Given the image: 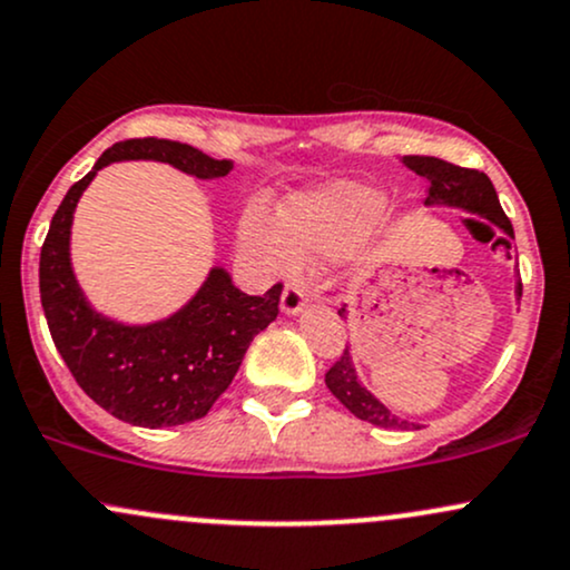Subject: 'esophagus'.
<instances>
[{"label": "esophagus", "instance_id": "34e87169", "mask_svg": "<svg viewBox=\"0 0 570 570\" xmlns=\"http://www.w3.org/2000/svg\"><path fill=\"white\" fill-rule=\"evenodd\" d=\"M304 304H306V293L302 291V287L285 285L283 298H279V309H283L285 315H298V312L304 309Z\"/></svg>", "mask_w": 570, "mask_h": 570}]
</instances>
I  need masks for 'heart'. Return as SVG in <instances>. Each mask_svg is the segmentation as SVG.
<instances>
[{"label":"heart","instance_id":"heart-1","mask_svg":"<svg viewBox=\"0 0 570 570\" xmlns=\"http://www.w3.org/2000/svg\"><path fill=\"white\" fill-rule=\"evenodd\" d=\"M390 196L363 183H331L291 196L279 223L261 209L242 217V245L274 274H291L306 258H347L387 213Z\"/></svg>","mask_w":570,"mask_h":570}]
</instances>
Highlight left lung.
<instances>
[{
    "mask_svg": "<svg viewBox=\"0 0 570 570\" xmlns=\"http://www.w3.org/2000/svg\"><path fill=\"white\" fill-rule=\"evenodd\" d=\"M404 166H409L414 175L425 177L428 185H431V188H428L425 207H450L460 209V213L482 217V220H490L492 226L503 234L498 236V242H501V247L509 255L511 239H514V228H511L509 217L503 215L495 188H492L490 177L484 175V171L463 169V166L441 161V158L433 156H404ZM514 296L517 302H520V279L514 283ZM338 315H344V309L338 312ZM325 385H328L331 393H334L357 420H366V423L376 428H390V431H417L420 428L417 423H409V420L399 417V414L382 404L371 390L363 387L361 376H357L355 371L353 350L350 347L344 350V355L328 368Z\"/></svg>",
    "mask_w": 570,
    "mask_h": 570,
    "instance_id": "obj_1",
    "label": "left lung"
}]
</instances>
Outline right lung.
Returning a JSON list of instances; mask_svg holds the SVG:
<instances>
[{"label": "right lung", "instance_id": "1", "mask_svg": "<svg viewBox=\"0 0 570 570\" xmlns=\"http://www.w3.org/2000/svg\"><path fill=\"white\" fill-rule=\"evenodd\" d=\"M158 161L196 180H217L232 158H209L171 139H126L99 156L69 188L50 220L40 253V298L50 336L78 385L105 412L139 428H171L202 420L232 385L255 334L277 320L283 285L247 296L232 274L213 266L199 291L169 317L124 323L88 302L72 268V220L80 196L105 166Z\"/></svg>", "mask_w": 570, "mask_h": 570}]
</instances>
